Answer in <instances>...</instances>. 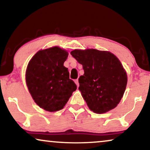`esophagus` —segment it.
Returning <instances> with one entry per match:
<instances>
[{"label": "esophagus", "instance_id": "esophagus-1", "mask_svg": "<svg viewBox=\"0 0 150 150\" xmlns=\"http://www.w3.org/2000/svg\"><path fill=\"white\" fill-rule=\"evenodd\" d=\"M74 83H76V85H77V87H79V80H78V79L75 80V81H74Z\"/></svg>", "mask_w": 150, "mask_h": 150}]
</instances>
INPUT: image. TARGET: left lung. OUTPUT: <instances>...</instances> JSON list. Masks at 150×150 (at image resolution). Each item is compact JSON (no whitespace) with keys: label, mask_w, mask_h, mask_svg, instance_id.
<instances>
[{"label":"left lung","mask_w":150,"mask_h":150,"mask_svg":"<svg viewBox=\"0 0 150 150\" xmlns=\"http://www.w3.org/2000/svg\"><path fill=\"white\" fill-rule=\"evenodd\" d=\"M70 53L83 65L85 73L79 79V89L89 109L101 114L115 108L128 81L118 58L108 51L96 49L74 50Z\"/></svg>","instance_id":"8db88e82"}]
</instances>
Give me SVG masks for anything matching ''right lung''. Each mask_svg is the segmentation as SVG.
I'll return each instance as SVG.
<instances>
[{
	"label": "right lung",
	"mask_w": 150,
	"mask_h": 150,
	"mask_svg": "<svg viewBox=\"0 0 150 150\" xmlns=\"http://www.w3.org/2000/svg\"><path fill=\"white\" fill-rule=\"evenodd\" d=\"M67 57L66 50L55 46L38 51L28 64V91L35 102L47 111L62 109L77 88L63 65Z\"/></svg>",
	"instance_id": "add662e5"
}]
</instances>
